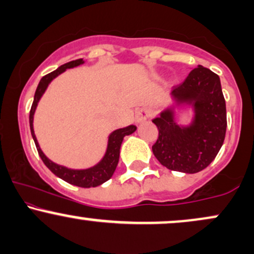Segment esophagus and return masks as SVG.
Masks as SVG:
<instances>
[{"label": "esophagus", "mask_w": 254, "mask_h": 254, "mask_svg": "<svg viewBox=\"0 0 254 254\" xmlns=\"http://www.w3.org/2000/svg\"><path fill=\"white\" fill-rule=\"evenodd\" d=\"M149 118V112H148L145 109H141V110H137L135 113V121L136 123H142L144 122L145 119Z\"/></svg>", "instance_id": "1"}]
</instances>
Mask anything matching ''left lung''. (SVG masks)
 I'll list each match as a JSON object with an SVG mask.
<instances>
[{"label": "left lung", "mask_w": 254, "mask_h": 254, "mask_svg": "<svg viewBox=\"0 0 254 254\" xmlns=\"http://www.w3.org/2000/svg\"><path fill=\"white\" fill-rule=\"evenodd\" d=\"M170 95L173 103L153 119L159 130L153 153L168 170L197 173L214 161L226 136V101L220 77L198 65L182 84L172 88ZM183 106L194 111L189 126L175 121V109Z\"/></svg>", "instance_id": "8db88e82"}]
</instances>
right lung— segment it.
I'll return each mask as SVG.
<instances>
[{"mask_svg": "<svg viewBox=\"0 0 254 254\" xmlns=\"http://www.w3.org/2000/svg\"><path fill=\"white\" fill-rule=\"evenodd\" d=\"M83 63L84 61L82 58L71 61V62L63 64V65H61L60 68H57L55 71H52L50 74L42 77V80H40V82L37 87L36 94H34L33 99V104H32L30 111V129L40 159L43 160V162L45 164L46 167H48L55 176L63 179L64 182L75 186H80V188H95V186H99L101 185V184H104L105 182H107V180L113 176L119 161V153H121V145L122 142H123V138L125 136L131 135V133L135 132L137 129L135 125H129V127H122V129H117L113 131V132H111L109 136V141H107L106 151H105V155L103 156V159H101L95 166L86 168V170H72V168L64 167L62 165H57L55 164L54 161H51V160L43 153V150L40 149V145L38 143L36 133H34L33 129L34 112H36L38 103H39L40 98H42L44 93H45L49 84L51 83V81L54 80L55 77H57L58 75H61L62 72L65 71L66 69L75 68V66L81 65V64Z\"/></svg>", "mask_w": 254, "mask_h": 254, "instance_id": "add662e5", "label": "right lung"}]
</instances>
